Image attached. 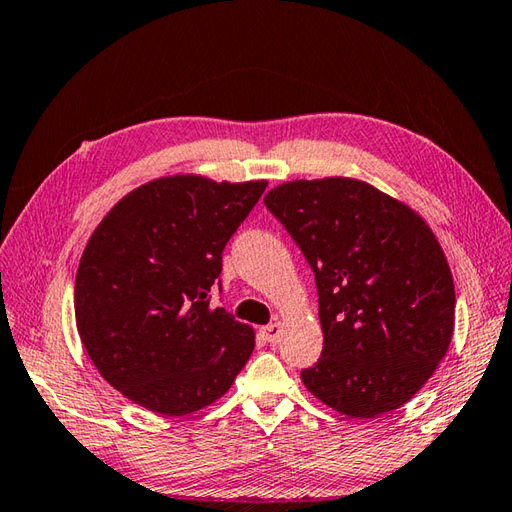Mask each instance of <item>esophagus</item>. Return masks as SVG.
<instances>
[{
    "label": "esophagus",
    "mask_w": 512,
    "mask_h": 512,
    "mask_svg": "<svg viewBox=\"0 0 512 512\" xmlns=\"http://www.w3.org/2000/svg\"><path fill=\"white\" fill-rule=\"evenodd\" d=\"M260 333H263L267 344H276L278 339H280V335H282V324L274 322V324H269V326H263V328H260Z\"/></svg>",
    "instance_id": "obj_1"
}]
</instances>
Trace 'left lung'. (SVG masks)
I'll list each match as a JSON object with an SVG mask.
<instances>
[{
	"label": "left lung",
	"mask_w": 512,
	"mask_h": 512,
	"mask_svg": "<svg viewBox=\"0 0 512 512\" xmlns=\"http://www.w3.org/2000/svg\"><path fill=\"white\" fill-rule=\"evenodd\" d=\"M267 210L311 265L322 357L302 381L350 418L399 410L447 355L456 291L423 217L366 181L298 179L271 188Z\"/></svg>",
	"instance_id": "obj_1"
}]
</instances>
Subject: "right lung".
Wrapping results in <instances>:
<instances>
[{"mask_svg":"<svg viewBox=\"0 0 512 512\" xmlns=\"http://www.w3.org/2000/svg\"><path fill=\"white\" fill-rule=\"evenodd\" d=\"M267 181L160 177L100 221L76 271V328L109 385L146 410L186 416L232 388L254 328L212 309L223 249Z\"/></svg>","mask_w":512,"mask_h":512,"instance_id":"add662e5","label":"right lung"}]
</instances>
